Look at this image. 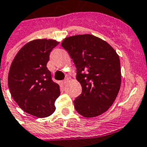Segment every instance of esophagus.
I'll use <instances>...</instances> for the list:
<instances>
[{"instance_id": "34e87169", "label": "esophagus", "mask_w": 147, "mask_h": 147, "mask_svg": "<svg viewBox=\"0 0 147 147\" xmlns=\"http://www.w3.org/2000/svg\"><path fill=\"white\" fill-rule=\"evenodd\" d=\"M67 81H68V79H64L63 80V84H64V85H65V84H67Z\"/></svg>"}]
</instances>
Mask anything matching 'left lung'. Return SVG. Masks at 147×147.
<instances>
[{"label":"left lung","instance_id":"obj_1","mask_svg":"<svg viewBox=\"0 0 147 147\" xmlns=\"http://www.w3.org/2000/svg\"><path fill=\"white\" fill-rule=\"evenodd\" d=\"M61 45L73 59L82 86V94L74 100L77 113L90 118L107 111L121 84L117 52L107 42L92 34L66 37Z\"/></svg>","mask_w":147,"mask_h":147}]
</instances>
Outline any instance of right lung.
<instances>
[{
  "mask_svg": "<svg viewBox=\"0 0 147 147\" xmlns=\"http://www.w3.org/2000/svg\"><path fill=\"white\" fill-rule=\"evenodd\" d=\"M59 42L37 39L18 51L8 73V87L18 105L27 113L44 118L55 111L60 86L51 79L47 67L51 51Z\"/></svg>",
  "mask_w": 147,
  "mask_h": 147,
  "instance_id": "obj_1",
  "label": "right lung"
}]
</instances>
